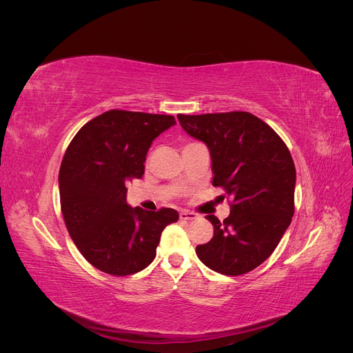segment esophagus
<instances>
[{"mask_svg": "<svg viewBox=\"0 0 353 353\" xmlns=\"http://www.w3.org/2000/svg\"><path fill=\"white\" fill-rule=\"evenodd\" d=\"M179 218L183 221H193L197 218V215L194 212H188V210H183L179 213Z\"/></svg>", "mask_w": 353, "mask_h": 353, "instance_id": "esophagus-1", "label": "esophagus"}]
</instances>
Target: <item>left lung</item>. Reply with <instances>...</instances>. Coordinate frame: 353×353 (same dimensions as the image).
<instances>
[{"label": "left lung", "mask_w": 353, "mask_h": 353, "mask_svg": "<svg viewBox=\"0 0 353 353\" xmlns=\"http://www.w3.org/2000/svg\"><path fill=\"white\" fill-rule=\"evenodd\" d=\"M183 130L210 153L213 185L232 199L230 216L213 215V237L196 248L208 268L223 275L249 272L270 258L294 213L296 169L270 125L248 112L178 114Z\"/></svg>", "instance_id": "left-lung-1"}]
</instances>
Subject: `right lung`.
<instances>
[{
  "instance_id": "obj_1",
  "label": "right lung",
  "mask_w": 353,
  "mask_h": 353,
  "mask_svg": "<svg viewBox=\"0 0 353 353\" xmlns=\"http://www.w3.org/2000/svg\"><path fill=\"white\" fill-rule=\"evenodd\" d=\"M175 117L109 110L83 125L61 160L63 218L78 250L95 268L130 275L147 268L175 209L147 212L126 203V183L141 178L148 148Z\"/></svg>"
}]
</instances>
